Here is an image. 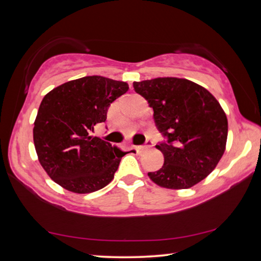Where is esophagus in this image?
<instances>
[{
    "label": "esophagus",
    "instance_id": "obj_1",
    "mask_svg": "<svg viewBox=\"0 0 261 261\" xmlns=\"http://www.w3.org/2000/svg\"><path fill=\"white\" fill-rule=\"evenodd\" d=\"M153 144H154V141L151 138H147L146 140H145V143L143 145H139V146H137V151L143 152V151H145V149L152 147Z\"/></svg>",
    "mask_w": 261,
    "mask_h": 261
}]
</instances>
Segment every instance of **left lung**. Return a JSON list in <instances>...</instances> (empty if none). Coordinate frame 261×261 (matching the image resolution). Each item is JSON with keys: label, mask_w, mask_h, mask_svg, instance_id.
<instances>
[{"label": "left lung", "mask_w": 261, "mask_h": 261, "mask_svg": "<svg viewBox=\"0 0 261 261\" xmlns=\"http://www.w3.org/2000/svg\"><path fill=\"white\" fill-rule=\"evenodd\" d=\"M137 93L154 110V122L167 140L156 145L165 156L148 173L167 189H189L210 175L226 149L228 121L213 95L188 79L165 77L135 82Z\"/></svg>", "instance_id": "8db88e82"}]
</instances>
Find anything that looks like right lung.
Wrapping results in <instances>:
<instances>
[{"mask_svg":"<svg viewBox=\"0 0 261 261\" xmlns=\"http://www.w3.org/2000/svg\"><path fill=\"white\" fill-rule=\"evenodd\" d=\"M127 90L124 82L87 76L45 95L33 140L39 161L55 183L74 193H90L112 182L127 152L91 134L107 120L110 103Z\"/></svg>","mask_w":261,"mask_h":261,"instance_id":"1","label":"right lung"}]
</instances>
